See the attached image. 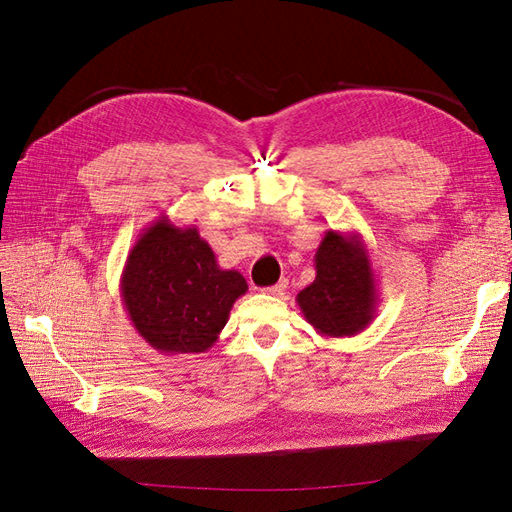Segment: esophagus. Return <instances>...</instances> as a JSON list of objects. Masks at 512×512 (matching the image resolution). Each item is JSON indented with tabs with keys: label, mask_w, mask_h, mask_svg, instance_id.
<instances>
[{
	"label": "esophagus",
	"mask_w": 512,
	"mask_h": 512,
	"mask_svg": "<svg viewBox=\"0 0 512 512\" xmlns=\"http://www.w3.org/2000/svg\"><path fill=\"white\" fill-rule=\"evenodd\" d=\"M286 288H288V280H280L275 286L265 288V292H267V294H273V297H280V294L286 292Z\"/></svg>",
	"instance_id": "esophagus-1"
}]
</instances>
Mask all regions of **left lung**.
Listing matches in <instances>:
<instances>
[{"label":"left lung","instance_id":"obj_1","mask_svg":"<svg viewBox=\"0 0 512 512\" xmlns=\"http://www.w3.org/2000/svg\"><path fill=\"white\" fill-rule=\"evenodd\" d=\"M316 280L297 294L305 320L322 337H352L378 312L376 273L361 232H324L316 256Z\"/></svg>","mask_w":512,"mask_h":512}]
</instances>
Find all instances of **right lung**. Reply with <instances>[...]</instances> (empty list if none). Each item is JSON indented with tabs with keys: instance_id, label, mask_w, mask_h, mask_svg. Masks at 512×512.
Listing matches in <instances>:
<instances>
[{
	"instance_id": "right-lung-1",
	"label": "right lung",
	"mask_w": 512,
	"mask_h": 512,
	"mask_svg": "<svg viewBox=\"0 0 512 512\" xmlns=\"http://www.w3.org/2000/svg\"><path fill=\"white\" fill-rule=\"evenodd\" d=\"M119 292L134 329L153 350L200 354L218 342L247 282L218 265L196 226L160 215L128 252Z\"/></svg>"
}]
</instances>
